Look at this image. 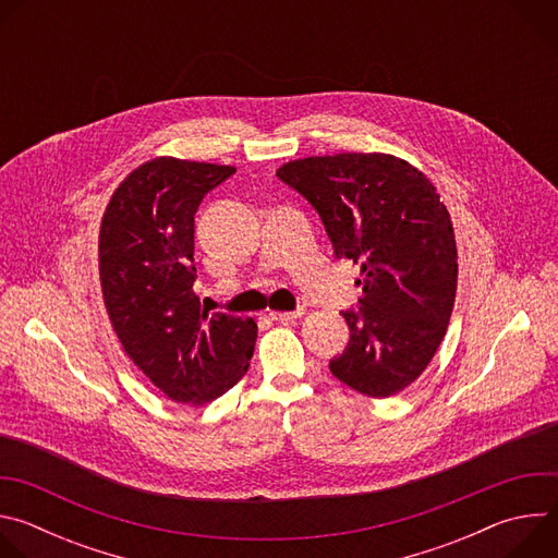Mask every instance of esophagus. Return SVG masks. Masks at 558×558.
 <instances>
[{"instance_id": "esophagus-1", "label": "esophagus", "mask_w": 558, "mask_h": 558, "mask_svg": "<svg viewBox=\"0 0 558 558\" xmlns=\"http://www.w3.org/2000/svg\"><path fill=\"white\" fill-rule=\"evenodd\" d=\"M304 315V308H295V311H271L269 317L276 323H293L298 317Z\"/></svg>"}]
</instances>
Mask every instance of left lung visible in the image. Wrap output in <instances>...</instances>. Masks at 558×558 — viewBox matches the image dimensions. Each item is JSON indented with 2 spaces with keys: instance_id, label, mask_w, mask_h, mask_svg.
I'll list each match as a JSON object with an SVG mask.
<instances>
[{
  "instance_id": "obj_1",
  "label": "left lung",
  "mask_w": 558,
  "mask_h": 558,
  "mask_svg": "<svg viewBox=\"0 0 558 558\" xmlns=\"http://www.w3.org/2000/svg\"><path fill=\"white\" fill-rule=\"evenodd\" d=\"M278 179L320 214L364 295L342 311L351 340L331 373L368 397L413 384L437 353L457 293V245L435 185L404 158L344 151L284 163Z\"/></svg>"
}]
</instances>
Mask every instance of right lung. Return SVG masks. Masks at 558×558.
I'll list each match as a JSON object with an SVG mask.
<instances>
[{"instance_id":"right-lung-1","label":"right lung","mask_w":558,"mask_h":558,"mask_svg":"<svg viewBox=\"0 0 558 558\" xmlns=\"http://www.w3.org/2000/svg\"><path fill=\"white\" fill-rule=\"evenodd\" d=\"M231 166L158 156L114 190L99 231V276L112 329L172 402L203 407L243 379L258 327L207 315L194 293V214Z\"/></svg>"}]
</instances>
